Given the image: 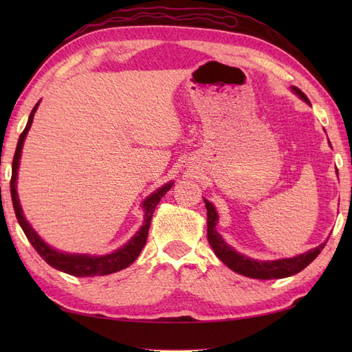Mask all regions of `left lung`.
I'll list each match as a JSON object with an SVG mask.
<instances>
[{"mask_svg": "<svg viewBox=\"0 0 352 352\" xmlns=\"http://www.w3.org/2000/svg\"><path fill=\"white\" fill-rule=\"evenodd\" d=\"M294 92L300 95L305 102H310L307 96L300 89L294 86ZM206 208H207V239L208 243L212 245L216 256L221 261H223L230 269L234 272L250 276V278L257 280H275V278H286V276L295 275L301 272L304 267H307L313 260H315L320 251L324 250L325 243H320L316 248H313L307 252L300 254V256L292 258H281V260H271V261H261L248 258L242 254L236 252L231 246H228L221 234L216 231V222H218V213H216L213 204L210 201L204 199Z\"/></svg>", "mask_w": 352, "mask_h": 352, "instance_id": "obj_1", "label": "left lung"}]
</instances>
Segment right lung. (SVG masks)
Instances as JSON below:
<instances>
[{"label": "right lung", "instance_id": "add662e5", "mask_svg": "<svg viewBox=\"0 0 352 352\" xmlns=\"http://www.w3.org/2000/svg\"><path fill=\"white\" fill-rule=\"evenodd\" d=\"M39 106V102L33 107L32 113H30L28 122L25 125L24 131L21 133L18 145H16V151H14L13 155V162H12V178H10V193H12V203L14 208V214H16V219L19 222V226L24 231L28 242L33 245V248L37 251V254L47 261L50 266H52L57 271H62L65 274H69L74 276H95V275H109L121 271V269L129 267L134 260L139 257V254L146 243V237H148V230L149 226H151V218L153 213L155 210L157 204L160 203L162 197L166 193L170 188L172 183L164 184L163 188H160L157 192H154L151 197H148L144 201V208H145V222L142 228L138 231L134 237L129 243H125L122 248H119L118 251L107 254V256H81V254H65V252H58L54 248H51L47 243H45L42 239L37 236L36 231L32 228V226L25 221L24 214H22V208L19 204V198H18V192H16V177H18V166H19V159H21V153H22V145H24V140L27 133L32 126L33 122V116L34 111Z\"/></svg>", "mask_w": 352, "mask_h": 352}]
</instances>
